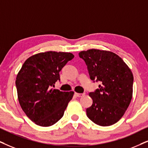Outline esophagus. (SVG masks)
Segmentation results:
<instances>
[{
	"label": "esophagus",
	"mask_w": 148,
	"mask_h": 148,
	"mask_svg": "<svg viewBox=\"0 0 148 148\" xmlns=\"http://www.w3.org/2000/svg\"><path fill=\"white\" fill-rule=\"evenodd\" d=\"M75 95L77 97H83L85 96V93H75Z\"/></svg>",
	"instance_id": "1"
}]
</instances>
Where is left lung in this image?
<instances>
[{
    "instance_id": "left-lung-1",
    "label": "left lung",
    "mask_w": 148,
    "mask_h": 148,
    "mask_svg": "<svg viewBox=\"0 0 148 148\" xmlns=\"http://www.w3.org/2000/svg\"><path fill=\"white\" fill-rule=\"evenodd\" d=\"M87 66L91 80L100 85L89 96L93 104L86 109L95 124L108 126L121 118L131 101L133 75L118 55L106 50L91 49L80 52Z\"/></svg>"
}]
</instances>
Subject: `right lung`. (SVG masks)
<instances>
[{"label":"right lung","instance_id":"right-lung-1","mask_svg":"<svg viewBox=\"0 0 148 148\" xmlns=\"http://www.w3.org/2000/svg\"><path fill=\"white\" fill-rule=\"evenodd\" d=\"M74 57L70 52H41L27 59L18 72L16 85L20 104L38 126H52L63 116L74 92L52 87L60 80L61 69Z\"/></svg>","mask_w":148,"mask_h":148}]
</instances>
